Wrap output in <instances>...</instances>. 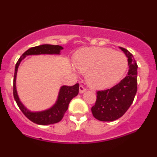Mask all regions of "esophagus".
<instances>
[{
	"instance_id": "1",
	"label": "esophagus",
	"mask_w": 157,
	"mask_h": 157,
	"mask_svg": "<svg viewBox=\"0 0 157 157\" xmlns=\"http://www.w3.org/2000/svg\"><path fill=\"white\" fill-rule=\"evenodd\" d=\"M79 91H80V94H82V93L86 92V88H84L82 86H80V87H79Z\"/></svg>"
}]
</instances>
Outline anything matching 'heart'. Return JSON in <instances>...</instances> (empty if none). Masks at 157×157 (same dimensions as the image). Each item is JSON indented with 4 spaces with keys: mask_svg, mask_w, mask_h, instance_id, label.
<instances>
[{
    "mask_svg": "<svg viewBox=\"0 0 157 157\" xmlns=\"http://www.w3.org/2000/svg\"><path fill=\"white\" fill-rule=\"evenodd\" d=\"M75 66L81 74L86 75L91 87L104 89L122 78L128 68V60L121 52L111 48L89 47L78 52Z\"/></svg>",
    "mask_w": 157,
    "mask_h": 157,
    "instance_id": "1",
    "label": "heart"
}]
</instances>
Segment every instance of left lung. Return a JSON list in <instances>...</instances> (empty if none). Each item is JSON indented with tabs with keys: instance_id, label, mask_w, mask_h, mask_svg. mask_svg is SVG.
Segmentation results:
<instances>
[{
	"instance_id": "1",
	"label": "left lung",
	"mask_w": 157,
	"mask_h": 157,
	"mask_svg": "<svg viewBox=\"0 0 157 157\" xmlns=\"http://www.w3.org/2000/svg\"><path fill=\"white\" fill-rule=\"evenodd\" d=\"M120 48L128 57V72L111 89L97 92L96 102L91 112L100 121L111 122L121 117L132 104L137 91V64L130 52Z\"/></svg>"
}]
</instances>
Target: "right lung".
I'll list each match as a JSON object with an SVG mask.
<instances>
[{
	"instance_id": "add662e5",
	"label": "right lung",
	"mask_w": 157,
	"mask_h": 157,
	"mask_svg": "<svg viewBox=\"0 0 157 157\" xmlns=\"http://www.w3.org/2000/svg\"><path fill=\"white\" fill-rule=\"evenodd\" d=\"M63 49L62 46L55 45L44 44L29 48L27 51L21 55L17 62L15 69L13 82V95L19 109L23 114L32 122L37 125H51L60 122L63 117L65 113L67 111L70 101L76 97L79 93V84L77 83L73 86H63L59 91L57 100L53 106L50 109L42 111H31L27 109L20 100L16 89V77L19 65L26 56L39 55H60V51Z\"/></svg>"
}]
</instances>
